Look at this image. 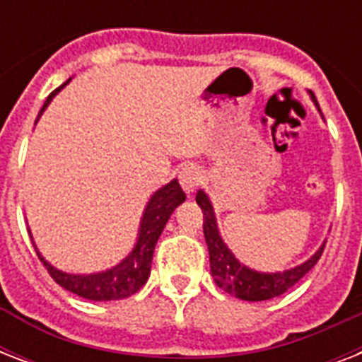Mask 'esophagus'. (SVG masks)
<instances>
[{
    "label": "esophagus",
    "mask_w": 362,
    "mask_h": 362,
    "mask_svg": "<svg viewBox=\"0 0 362 362\" xmlns=\"http://www.w3.org/2000/svg\"><path fill=\"white\" fill-rule=\"evenodd\" d=\"M178 180H180V186L184 187V192L192 193L203 182V173L195 165H186L178 173Z\"/></svg>",
    "instance_id": "34e87169"
}]
</instances>
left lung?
<instances>
[{
    "label": "left lung",
    "instance_id": "1",
    "mask_svg": "<svg viewBox=\"0 0 362 362\" xmlns=\"http://www.w3.org/2000/svg\"><path fill=\"white\" fill-rule=\"evenodd\" d=\"M312 101L321 112L314 93H312ZM195 201L201 206L204 216L203 229L204 240H206L210 253V272L214 276L216 286L229 293V295H233V297L250 300V303L280 297L281 293L291 289L306 272H310V269L320 261L321 253H323L325 242L321 244L320 250L312 257L306 259L304 263L297 264V267H293V269L281 270V272H259V270L250 269V267H246L235 257V253L229 250V246L221 238L218 221H216L214 206L210 203L209 195L203 189H199L197 195H195Z\"/></svg>",
    "mask_w": 362,
    "mask_h": 362
}]
</instances>
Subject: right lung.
I'll use <instances>...</instances> for the list:
<instances>
[{
    "label": "right lung",
    "instance_id": "1",
    "mask_svg": "<svg viewBox=\"0 0 362 362\" xmlns=\"http://www.w3.org/2000/svg\"><path fill=\"white\" fill-rule=\"evenodd\" d=\"M69 81L48 95L37 118H41V115L45 112L48 103L52 101L54 95L62 88L67 86ZM184 201H186V193L182 192L180 184H178L176 178L170 180L169 184H165L163 187H159L158 192L150 197L146 209L142 212L139 235H136L133 250L122 259L120 263L107 270H101V272L69 274V272H64V270L52 267L35 247L37 255L41 259V263L47 267L48 274L52 276L54 281L59 284L64 289H67V291L78 295V297L88 298V300H98V303H101V300H120V298L131 297L133 293L139 291L146 284L148 276H150V267H152L153 247L158 244V238L161 237L163 227L167 226L170 214ZM33 246H35V242H33Z\"/></svg>",
    "mask_w": 362,
    "mask_h": 362
}]
</instances>
